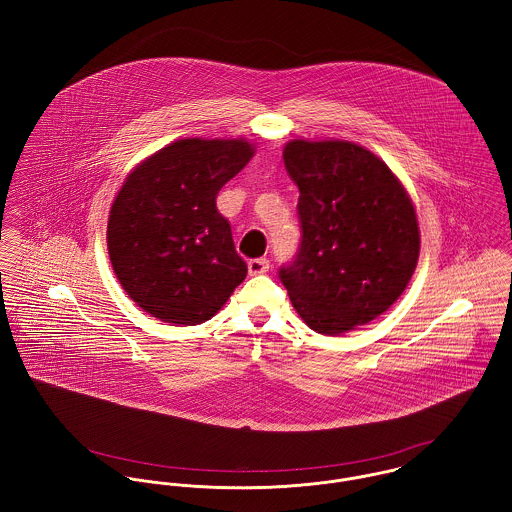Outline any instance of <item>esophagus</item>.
Returning <instances> with one entry per match:
<instances>
[{
    "label": "esophagus",
    "instance_id": "obj_1",
    "mask_svg": "<svg viewBox=\"0 0 512 512\" xmlns=\"http://www.w3.org/2000/svg\"><path fill=\"white\" fill-rule=\"evenodd\" d=\"M270 270V262L266 258H254L248 262V272L250 276H260Z\"/></svg>",
    "mask_w": 512,
    "mask_h": 512
}]
</instances>
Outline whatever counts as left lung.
Listing matches in <instances>:
<instances>
[{"label":"left lung","instance_id":"8db88e82","mask_svg":"<svg viewBox=\"0 0 512 512\" xmlns=\"http://www.w3.org/2000/svg\"><path fill=\"white\" fill-rule=\"evenodd\" d=\"M284 163L299 187L301 242L278 278L309 329L343 335L402 295L420 256L412 199L368 151L345 140H292Z\"/></svg>","mask_w":512,"mask_h":512}]
</instances>
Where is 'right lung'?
Wrapping results in <instances>:
<instances>
[{
  "instance_id": "add662e5",
  "label": "right lung",
  "mask_w": 512,
  "mask_h": 512,
  "mask_svg": "<svg viewBox=\"0 0 512 512\" xmlns=\"http://www.w3.org/2000/svg\"><path fill=\"white\" fill-rule=\"evenodd\" d=\"M254 157L246 140H177L144 159L118 191L108 252L126 293L151 317H215L248 268L217 209L222 185Z\"/></svg>"
}]
</instances>
